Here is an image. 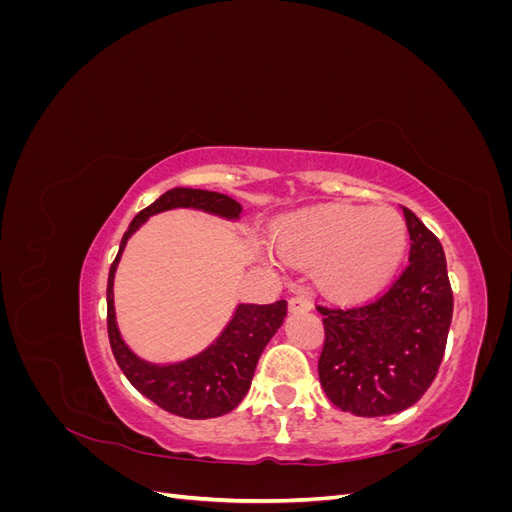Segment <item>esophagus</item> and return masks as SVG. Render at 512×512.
I'll return each instance as SVG.
<instances>
[{
	"label": "esophagus",
	"mask_w": 512,
	"mask_h": 512,
	"mask_svg": "<svg viewBox=\"0 0 512 512\" xmlns=\"http://www.w3.org/2000/svg\"><path fill=\"white\" fill-rule=\"evenodd\" d=\"M288 309H290V314H305V312H309V309H312V303H309L305 294H297V297H292L288 301Z\"/></svg>",
	"instance_id": "obj_1"
}]
</instances>
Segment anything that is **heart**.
Segmentation results:
<instances>
[{"instance_id": "b5f03b06", "label": "heart", "mask_w": 512, "mask_h": 512, "mask_svg": "<svg viewBox=\"0 0 512 512\" xmlns=\"http://www.w3.org/2000/svg\"><path fill=\"white\" fill-rule=\"evenodd\" d=\"M273 239L282 260L314 265L316 286L329 299L356 303L393 280L408 250V226L391 207L329 205L290 215Z\"/></svg>"}]
</instances>
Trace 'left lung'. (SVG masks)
Wrapping results in <instances>:
<instances>
[{"instance_id":"left-lung-1","label":"left lung","mask_w":512,"mask_h":512,"mask_svg":"<svg viewBox=\"0 0 512 512\" xmlns=\"http://www.w3.org/2000/svg\"><path fill=\"white\" fill-rule=\"evenodd\" d=\"M410 232V267L374 303L318 307L324 348L318 376L331 404L354 416H386L414 406L442 363L453 292L438 237L401 207Z\"/></svg>"}]
</instances>
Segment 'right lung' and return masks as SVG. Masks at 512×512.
Segmentation results:
<instances>
[{
    "label": "right lung",
    "mask_w": 512,
    "mask_h": 512,
    "mask_svg": "<svg viewBox=\"0 0 512 512\" xmlns=\"http://www.w3.org/2000/svg\"><path fill=\"white\" fill-rule=\"evenodd\" d=\"M173 209H194L228 222H239L241 205L226 194L173 188L162 194L156 203H151L130 222L126 235L121 239L117 258L108 271L106 286V322L108 339L115 354V361L123 376L138 393H143L162 410L183 418H215L235 410L250 391L258 359L271 337L282 327L286 318V301H275L271 305L239 303L222 333L213 342L177 363H151L130 350L123 342L117 327L115 314V273L123 250L134 232L141 228L151 215Z\"/></svg>",
    "instance_id": "obj_1"
}]
</instances>
